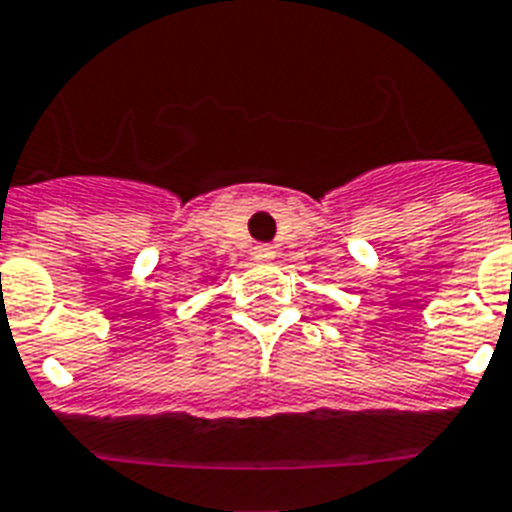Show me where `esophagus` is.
Instances as JSON below:
<instances>
[{"label":"esophagus","instance_id":"obj_1","mask_svg":"<svg viewBox=\"0 0 512 512\" xmlns=\"http://www.w3.org/2000/svg\"><path fill=\"white\" fill-rule=\"evenodd\" d=\"M274 256H277V251H274V246H269V243H259V246H253V259L272 261Z\"/></svg>","mask_w":512,"mask_h":512}]
</instances>
